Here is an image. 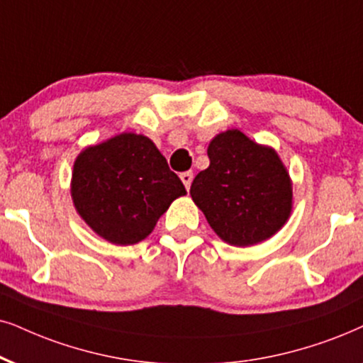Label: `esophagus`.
<instances>
[{"mask_svg": "<svg viewBox=\"0 0 363 363\" xmlns=\"http://www.w3.org/2000/svg\"><path fill=\"white\" fill-rule=\"evenodd\" d=\"M181 181H182V184L186 186V189H189L191 182H192V172H182L181 174Z\"/></svg>", "mask_w": 363, "mask_h": 363, "instance_id": "34e87169", "label": "esophagus"}]
</instances>
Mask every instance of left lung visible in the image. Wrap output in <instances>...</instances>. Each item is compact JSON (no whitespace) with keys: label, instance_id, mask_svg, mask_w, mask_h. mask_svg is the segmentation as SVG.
<instances>
[{"label":"left lung","instance_id":"obj_1","mask_svg":"<svg viewBox=\"0 0 363 363\" xmlns=\"http://www.w3.org/2000/svg\"><path fill=\"white\" fill-rule=\"evenodd\" d=\"M208 157L191 197L216 235L241 247L277 235L293 209L291 179L277 150L229 128L209 142Z\"/></svg>","mask_w":363,"mask_h":363}]
</instances>
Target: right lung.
<instances>
[{
  "label": "right lung",
  "instance_id": "right-lung-1",
  "mask_svg": "<svg viewBox=\"0 0 363 363\" xmlns=\"http://www.w3.org/2000/svg\"><path fill=\"white\" fill-rule=\"evenodd\" d=\"M70 192L77 213L95 235L128 246L154 231L186 187L149 137L123 132L77 155Z\"/></svg>",
  "mask_w": 363,
  "mask_h": 363
}]
</instances>
